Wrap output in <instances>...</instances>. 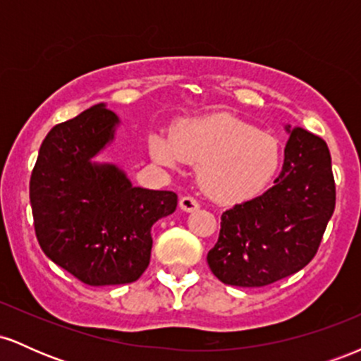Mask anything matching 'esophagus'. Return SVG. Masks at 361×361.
Wrapping results in <instances>:
<instances>
[{
	"mask_svg": "<svg viewBox=\"0 0 361 361\" xmlns=\"http://www.w3.org/2000/svg\"><path fill=\"white\" fill-rule=\"evenodd\" d=\"M180 209L185 210V212H193V210L200 209V204H198L193 197H181L180 198Z\"/></svg>",
	"mask_w": 361,
	"mask_h": 361,
	"instance_id": "obj_1",
	"label": "esophagus"
}]
</instances>
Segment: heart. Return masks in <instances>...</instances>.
I'll list each match as a JSON object with an SVG mask.
<instances>
[{"instance_id": "heart-1", "label": "heart", "mask_w": 361, "mask_h": 361, "mask_svg": "<svg viewBox=\"0 0 361 361\" xmlns=\"http://www.w3.org/2000/svg\"><path fill=\"white\" fill-rule=\"evenodd\" d=\"M149 151L157 163L198 166V185L222 204L243 202L263 192L281 163L273 135L231 114H215L178 123L173 135L154 134Z\"/></svg>"}]
</instances>
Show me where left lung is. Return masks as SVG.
<instances>
[{"label":"left lung","mask_w":361,"mask_h":361,"mask_svg":"<svg viewBox=\"0 0 361 361\" xmlns=\"http://www.w3.org/2000/svg\"><path fill=\"white\" fill-rule=\"evenodd\" d=\"M285 128L290 137L275 185L221 217L219 241L207 261L226 285L264 287L302 270L316 256L334 212L326 142L300 127Z\"/></svg>","instance_id":"left-lung-1"}]
</instances>
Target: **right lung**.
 <instances>
[{"label": "right lung", "mask_w": 361, "mask_h": 361, "mask_svg": "<svg viewBox=\"0 0 361 361\" xmlns=\"http://www.w3.org/2000/svg\"><path fill=\"white\" fill-rule=\"evenodd\" d=\"M120 120L98 103L52 127L30 178L40 247L82 283H132L151 259V227L176 210L178 197L134 186L126 173L93 157L115 137Z\"/></svg>", "instance_id": "add662e5"}]
</instances>
